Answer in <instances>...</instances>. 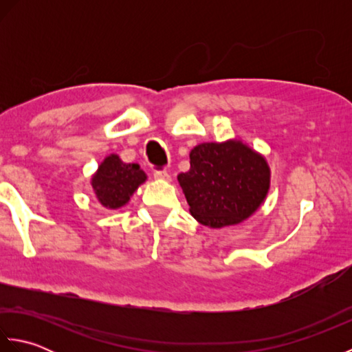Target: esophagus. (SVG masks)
<instances>
[{"label": "esophagus", "mask_w": 352, "mask_h": 352, "mask_svg": "<svg viewBox=\"0 0 352 352\" xmlns=\"http://www.w3.org/2000/svg\"><path fill=\"white\" fill-rule=\"evenodd\" d=\"M154 178L155 180H163V182H169L170 180V175L168 170H154Z\"/></svg>", "instance_id": "1"}]
</instances>
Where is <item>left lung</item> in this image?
<instances>
[{
	"instance_id": "8db88e82",
	"label": "left lung",
	"mask_w": 352,
	"mask_h": 352,
	"mask_svg": "<svg viewBox=\"0 0 352 352\" xmlns=\"http://www.w3.org/2000/svg\"><path fill=\"white\" fill-rule=\"evenodd\" d=\"M193 218L222 228L242 222L257 210L269 190L265 157L242 144H201L190 151V169L178 175Z\"/></svg>"
}]
</instances>
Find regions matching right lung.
Here are the masks:
<instances>
[{"label":"right lung","mask_w":352,"mask_h":352,"mask_svg":"<svg viewBox=\"0 0 352 352\" xmlns=\"http://www.w3.org/2000/svg\"><path fill=\"white\" fill-rule=\"evenodd\" d=\"M146 180L136 163H124L116 154L106 157L92 177V188L100 203L107 208H119L130 201L133 192Z\"/></svg>","instance_id":"obj_1"}]
</instances>
